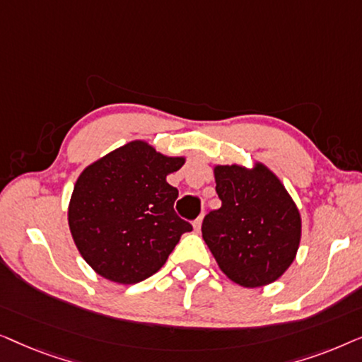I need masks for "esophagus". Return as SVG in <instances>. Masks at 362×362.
<instances>
[{
  "label": "esophagus",
  "mask_w": 362,
  "mask_h": 362,
  "mask_svg": "<svg viewBox=\"0 0 362 362\" xmlns=\"http://www.w3.org/2000/svg\"><path fill=\"white\" fill-rule=\"evenodd\" d=\"M201 224H202V216H199L194 222H192V227H194V232H199V230H201Z\"/></svg>",
  "instance_id": "obj_1"
}]
</instances>
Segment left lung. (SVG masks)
Segmentation results:
<instances>
[{
	"label": "left lung",
	"mask_w": 362,
	"mask_h": 362,
	"mask_svg": "<svg viewBox=\"0 0 362 362\" xmlns=\"http://www.w3.org/2000/svg\"><path fill=\"white\" fill-rule=\"evenodd\" d=\"M222 201L202 221V239L222 274L244 288L274 284L293 264L301 214L280 177L262 161L214 165Z\"/></svg>",
	"instance_id": "8db88e82"
}]
</instances>
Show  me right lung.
Wrapping results in <instances>:
<instances>
[{
  "label": "right lung",
  "instance_id": "add662e5",
  "mask_svg": "<svg viewBox=\"0 0 362 362\" xmlns=\"http://www.w3.org/2000/svg\"><path fill=\"white\" fill-rule=\"evenodd\" d=\"M186 163L145 140L98 158L78 175L67 207L78 254L103 279L133 285L165 265L192 227L175 212L177 189L166 176Z\"/></svg>",
  "mask_w": 362,
  "mask_h": 362
}]
</instances>
